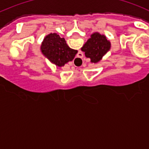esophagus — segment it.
Wrapping results in <instances>:
<instances>
[{
    "mask_svg": "<svg viewBox=\"0 0 149 149\" xmlns=\"http://www.w3.org/2000/svg\"><path fill=\"white\" fill-rule=\"evenodd\" d=\"M78 54H81V55L77 56V58H76V63H82V62H83L82 57H83V56H84V55H83V53H81V52H79Z\"/></svg>",
    "mask_w": 149,
    "mask_h": 149,
    "instance_id": "34e87169",
    "label": "esophagus"
}]
</instances>
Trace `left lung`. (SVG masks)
Masks as SVG:
<instances>
[{
	"mask_svg": "<svg viewBox=\"0 0 149 149\" xmlns=\"http://www.w3.org/2000/svg\"><path fill=\"white\" fill-rule=\"evenodd\" d=\"M110 42L104 35L94 33L81 48V51L85 53L86 57L90 59L91 63H97L110 51Z\"/></svg>",
	"mask_w": 149,
	"mask_h": 149,
	"instance_id": "8db88e82",
	"label": "left lung"
}]
</instances>
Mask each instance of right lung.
Listing matches in <instances>:
<instances>
[{"label": "right lung", "mask_w": 149, "mask_h": 149, "mask_svg": "<svg viewBox=\"0 0 149 149\" xmlns=\"http://www.w3.org/2000/svg\"><path fill=\"white\" fill-rule=\"evenodd\" d=\"M41 51L51 63L58 67L64 66L65 63L72 61L77 53V50L68 47L64 38L55 33L45 37L41 45Z\"/></svg>", "instance_id": "add662e5"}]
</instances>
